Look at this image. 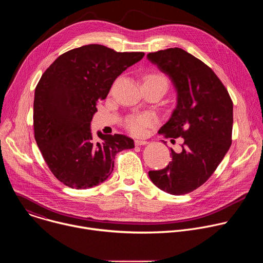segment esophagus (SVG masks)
Segmentation results:
<instances>
[{"label":"esophagus","mask_w":263,"mask_h":263,"mask_svg":"<svg viewBox=\"0 0 263 263\" xmlns=\"http://www.w3.org/2000/svg\"><path fill=\"white\" fill-rule=\"evenodd\" d=\"M134 143H135V145H144V144H147L148 141H146V140H141V139H136V140L134 141Z\"/></svg>","instance_id":"34e87169"}]
</instances>
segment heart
I'll return each instance as SVG.
<instances>
[{
	"mask_svg": "<svg viewBox=\"0 0 263 263\" xmlns=\"http://www.w3.org/2000/svg\"><path fill=\"white\" fill-rule=\"evenodd\" d=\"M143 85H157L160 86L164 91L168 88L170 81L168 78L161 71L152 70L146 72L142 77ZM157 123V118L155 115L144 112V114L131 115L125 120V127L133 135L141 136L145 134L146 129L154 126Z\"/></svg>",
	"mask_w": 263,
	"mask_h": 263,
	"instance_id": "b5f03b06",
	"label": "heart"
}]
</instances>
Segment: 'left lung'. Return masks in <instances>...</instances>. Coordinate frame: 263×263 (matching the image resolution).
<instances>
[{"instance_id":"1","label":"left lung","mask_w":263,"mask_h":263,"mask_svg":"<svg viewBox=\"0 0 263 263\" xmlns=\"http://www.w3.org/2000/svg\"><path fill=\"white\" fill-rule=\"evenodd\" d=\"M146 57L168 74L178 93L177 107L158 133L184 140L180 153L171 148L168 165L149 171L148 177L167 194H189L210 178L228 152L233 102L214 71L186 51L170 48Z\"/></svg>"}]
</instances>
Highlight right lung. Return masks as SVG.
Masks as SVG:
<instances>
[{"label":"right lung","instance_id":"right-lung-1","mask_svg":"<svg viewBox=\"0 0 263 263\" xmlns=\"http://www.w3.org/2000/svg\"><path fill=\"white\" fill-rule=\"evenodd\" d=\"M142 52H117L87 45L60 55L37 83L33 105L34 137L53 175L64 185L86 190L114 171L116 155L134 147L122 134L92 138L90 122L97 103L106 99L115 80L142 59Z\"/></svg>","mask_w":263,"mask_h":263}]
</instances>
